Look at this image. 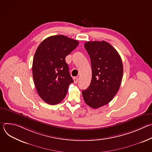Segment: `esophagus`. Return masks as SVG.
Instances as JSON below:
<instances>
[{"label":"esophagus","instance_id":"obj_1","mask_svg":"<svg viewBox=\"0 0 152 152\" xmlns=\"http://www.w3.org/2000/svg\"><path fill=\"white\" fill-rule=\"evenodd\" d=\"M73 80H74V82H75V83H76L78 82V77H73Z\"/></svg>","mask_w":152,"mask_h":152}]
</instances>
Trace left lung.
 Segmentation results:
<instances>
[{"mask_svg": "<svg viewBox=\"0 0 152 152\" xmlns=\"http://www.w3.org/2000/svg\"><path fill=\"white\" fill-rule=\"evenodd\" d=\"M84 47L90 55L92 79L82 93L85 102L97 109L109 103L121 83L123 67L118 52L106 41H87Z\"/></svg>", "mask_w": 152, "mask_h": 152, "instance_id": "8db88e82", "label": "left lung"}]
</instances>
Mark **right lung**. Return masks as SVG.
Returning <instances> with one entry per match:
<instances>
[{
  "label": "right lung",
  "mask_w": 152,
  "mask_h": 152,
  "mask_svg": "<svg viewBox=\"0 0 152 152\" xmlns=\"http://www.w3.org/2000/svg\"><path fill=\"white\" fill-rule=\"evenodd\" d=\"M79 45L62 35L49 37L38 46L33 59L32 75L39 97L49 104L60 103L73 82L66 57Z\"/></svg>",
  "instance_id": "add662e5"
}]
</instances>
